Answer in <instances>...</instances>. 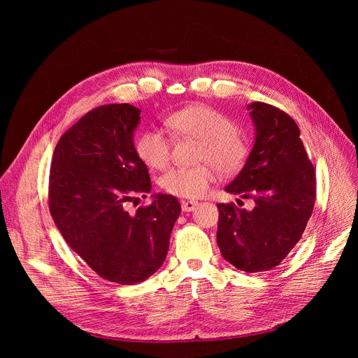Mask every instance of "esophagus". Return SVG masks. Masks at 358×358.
<instances>
[{
    "mask_svg": "<svg viewBox=\"0 0 358 358\" xmlns=\"http://www.w3.org/2000/svg\"><path fill=\"white\" fill-rule=\"evenodd\" d=\"M196 206H197V201H192V200L181 201L182 212H193L196 209Z\"/></svg>",
    "mask_w": 358,
    "mask_h": 358,
    "instance_id": "34e87169",
    "label": "esophagus"
}]
</instances>
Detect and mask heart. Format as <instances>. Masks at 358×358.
Returning a JSON list of instances; mask_svg holds the SVG:
<instances>
[{"instance_id": "1", "label": "heart", "mask_w": 358, "mask_h": 358, "mask_svg": "<svg viewBox=\"0 0 358 358\" xmlns=\"http://www.w3.org/2000/svg\"><path fill=\"white\" fill-rule=\"evenodd\" d=\"M165 126L174 136L201 141L199 161H208L222 174H234L243 165L248 149L236 134V124L219 110L193 104L174 111L165 119ZM136 154L152 169H162L171 159V142L158 130H145L136 141ZM215 180L213 168L201 164L190 168H173L161 177V187L184 199H199L209 190Z\"/></svg>"}]
</instances>
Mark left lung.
<instances>
[{"instance_id":"left-lung-1","label":"left lung","mask_w":358,"mask_h":358,"mask_svg":"<svg viewBox=\"0 0 358 358\" xmlns=\"http://www.w3.org/2000/svg\"><path fill=\"white\" fill-rule=\"evenodd\" d=\"M255 126L251 154L231 194L254 199V209L219 203L217 245L238 270L268 271L302 238L316 197V177L296 122L271 104L247 106Z\"/></svg>"}]
</instances>
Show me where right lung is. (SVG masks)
Listing matches in <instances>:
<instances>
[{
    "instance_id": "add662e5",
    "label": "right lung",
    "mask_w": 358,
    "mask_h": 358,
    "mask_svg": "<svg viewBox=\"0 0 358 358\" xmlns=\"http://www.w3.org/2000/svg\"><path fill=\"white\" fill-rule=\"evenodd\" d=\"M139 115L126 103L88 111L56 145L49 174V210L71 250L101 278L127 286L164 264L181 213L171 194H154L149 206L126 210L135 194L150 192L134 145Z\"/></svg>"
}]
</instances>
